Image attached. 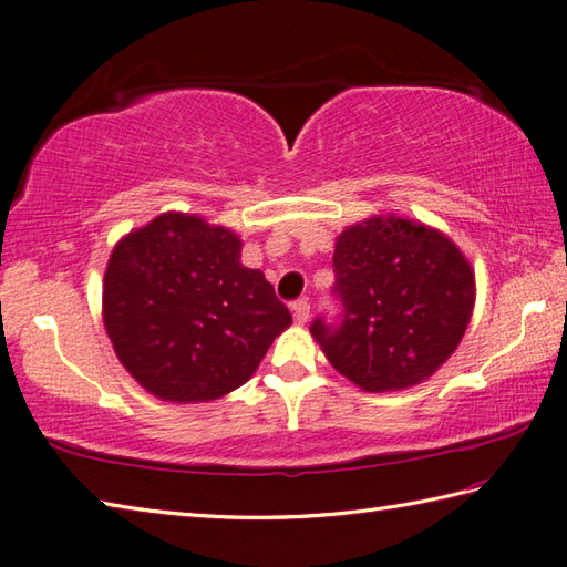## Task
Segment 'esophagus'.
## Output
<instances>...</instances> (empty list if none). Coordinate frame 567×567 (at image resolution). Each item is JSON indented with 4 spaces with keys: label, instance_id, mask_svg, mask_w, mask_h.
I'll return each mask as SVG.
<instances>
[{
    "label": "esophagus",
    "instance_id": "esophagus-1",
    "mask_svg": "<svg viewBox=\"0 0 567 567\" xmlns=\"http://www.w3.org/2000/svg\"><path fill=\"white\" fill-rule=\"evenodd\" d=\"M292 315H295L297 324H305V321L309 319V302H307V299H297V302H292Z\"/></svg>",
    "mask_w": 567,
    "mask_h": 567
}]
</instances>
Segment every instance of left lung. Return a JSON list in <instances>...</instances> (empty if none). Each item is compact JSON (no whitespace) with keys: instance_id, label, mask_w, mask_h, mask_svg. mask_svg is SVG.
Here are the masks:
<instances>
[{"instance_id":"1","label":"left lung","mask_w":567,"mask_h":567,"mask_svg":"<svg viewBox=\"0 0 567 567\" xmlns=\"http://www.w3.org/2000/svg\"><path fill=\"white\" fill-rule=\"evenodd\" d=\"M331 265L339 315H319L309 331L363 391L417 385L457 349L474 307V272L440 230L369 218L341 233Z\"/></svg>"}]
</instances>
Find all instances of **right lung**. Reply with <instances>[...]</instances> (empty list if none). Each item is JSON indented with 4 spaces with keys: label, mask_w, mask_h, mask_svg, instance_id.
<instances>
[{
    "label": "right lung",
    "mask_w": 567,
    "mask_h": 567,
    "mask_svg": "<svg viewBox=\"0 0 567 567\" xmlns=\"http://www.w3.org/2000/svg\"><path fill=\"white\" fill-rule=\"evenodd\" d=\"M103 317L132 379L174 403L236 391L292 324L265 275L240 262L236 233L186 214H164L117 243Z\"/></svg>",
    "instance_id": "obj_1"
}]
</instances>
